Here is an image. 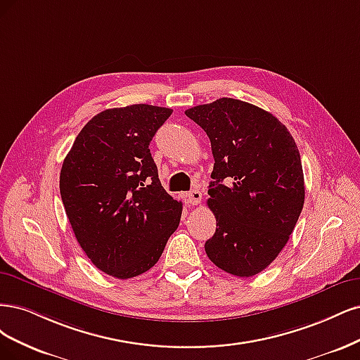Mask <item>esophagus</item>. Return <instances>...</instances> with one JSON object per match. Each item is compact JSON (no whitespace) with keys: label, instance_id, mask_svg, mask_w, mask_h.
I'll list each match as a JSON object with an SVG mask.
<instances>
[{"label":"esophagus","instance_id":"34e87169","mask_svg":"<svg viewBox=\"0 0 360 360\" xmlns=\"http://www.w3.org/2000/svg\"><path fill=\"white\" fill-rule=\"evenodd\" d=\"M200 200H202V193L199 191V190H193V191H190L188 194H187V202H188V205H197V203H200Z\"/></svg>","mask_w":360,"mask_h":360}]
</instances>
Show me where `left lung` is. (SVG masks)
<instances>
[{"mask_svg":"<svg viewBox=\"0 0 360 360\" xmlns=\"http://www.w3.org/2000/svg\"><path fill=\"white\" fill-rule=\"evenodd\" d=\"M185 115L211 141L207 206L217 230L205 251L219 269L252 276L276 259L302 212L304 172L293 136L254 104L218 98Z\"/></svg>","mask_w":360,"mask_h":360,"instance_id":"8db88e82","label":"left lung"}]
</instances>
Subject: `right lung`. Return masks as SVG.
Here are the masks:
<instances>
[{
  "label": "right lung",
  "instance_id": "right-lung-1",
  "mask_svg": "<svg viewBox=\"0 0 360 360\" xmlns=\"http://www.w3.org/2000/svg\"><path fill=\"white\" fill-rule=\"evenodd\" d=\"M172 109L131 104L92 118L67 154L60 191L88 259L127 280L149 271L179 226L182 203L161 187L149 143Z\"/></svg>",
  "mask_w": 360,
  "mask_h": 360
}]
</instances>
